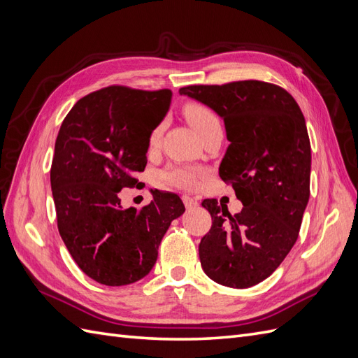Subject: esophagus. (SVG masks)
Returning a JSON list of instances; mask_svg holds the SVG:
<instances>
[{
  "label": "esophagus",
  "instance_id": "1",
  "mask_svg": "<svg viewBox=\"0 0 358 358\" xmlns=\"http://www.w3.org/2000/svg\"><path fill=\"white\" fill-rule=\"evenodd\" d=\"M182 200H183V204H185V208H187L188 210H191V209H196L197 206H199V201H197L196 199L189 197V196H183V197H182Z\"/></svg>",
  "mask_w": 358,
  "mask_h": 358
}]
</instances>
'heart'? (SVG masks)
<instances>
[{
  "instance_id": "b5f03b06",
  "label": "heart",
  "mask_w": 358,
  "mask_h": 358,
  "mask_svg": "<svg viewBox=\"0 0 358 358\" xmlns=\"http://www.w3.org/2000/svg\"><path fill=\"white\" fill-rule=\"evenodd\" d=\"M185 117L189 125L196 129V133L201 136L206 129L220 124V119L210 109L201 104H189L185 109ZM159 140V129L150 136V146H155ZM197 171L188 167H171L161 175V179L169 185L179 188H194L197 185Z\"/></svg>"
}]
</instances>
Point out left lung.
Returning <instances> with one entry per match:
<instances>
[{
  "instance_id": "obj_1",
  "label": "left lung",
  "mask_w": 358,
  "mask_h": 358,
  "mask_svg": "<svg viewBox=\"0 0 358 358\" xmlns=\"http://www.w3.org/2000/svg\"><path fill=\"white\" fill-rule=\"evenodd\" d=\"M180 95L224 119L230 145L220 176L243 204L206 199L212 227L200 245V263L215 282L248 288L272 275L294 246L309 201L310 142L299 104L280 86L241 80L191 85Z\"/></svg>"
}]
</instances>
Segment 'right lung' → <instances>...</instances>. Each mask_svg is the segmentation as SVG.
Wrapping results in <instances>:
<instances>
[{
    "label": "right lung",
    "mask_w": 358,
    "mask_h": 358,
    "mask_svg": "<svg viewBox=\"0 0 358 358\" xmlns=\"http://www.w3.org/2000/svg\"><path fill=\"white\" fill-rule=\"evenodd\" d=\"M171 91L107 86L73 106L62 121L50 169L58 230L85 275L121 287L152 270L179 196L154 191L142 210L122 209L117 192L137 185L149 138L167 115Z\"/></svg>",
    "instance_id": "right-lung-1"
}]
</instances>
